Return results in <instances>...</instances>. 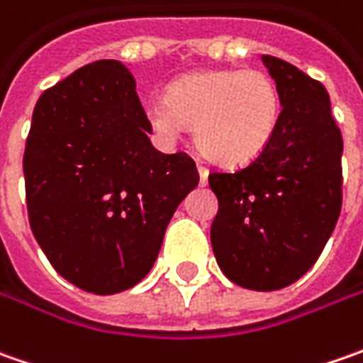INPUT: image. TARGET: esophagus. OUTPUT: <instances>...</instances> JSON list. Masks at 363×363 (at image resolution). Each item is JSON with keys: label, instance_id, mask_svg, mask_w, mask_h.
I'll use <instances>...</instances> for the list:
<instances>
[{"label": "esophagus", "instance_id": "34e87169", "mask_svg": "<svg viewBox=\"0 0 363 363\" xmlns=\"http://www.w3.org/2000/svg\"><path fill=\"white\" fill-rule=\"evenodd\" d=\"M198 172H200V184L206 186L208 184V167L202 165V163H198Z\"/></svg>", "mask_w": 363, "mask_h": 363}]
</instances>
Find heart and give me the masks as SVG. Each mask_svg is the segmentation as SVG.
<instances>
[{
    "mask_svg": "<svg viewBox=\"0 0 363 363\" xmlns=\"http://www.w3.org/2000/svg\"><path fill=\"white\" fill-rule=\"evenodd\" d=\"M145 113L151 127L169 139L194 125L203 155L224 165H242L272 141L281 96L262 70H198L175 80L167 96L153 99Z\"/></svg>",
    "mask_w": 363,
    "mask_h": 363,
    "instance_id": "1",
    "label": "heart"
}]
</instances>
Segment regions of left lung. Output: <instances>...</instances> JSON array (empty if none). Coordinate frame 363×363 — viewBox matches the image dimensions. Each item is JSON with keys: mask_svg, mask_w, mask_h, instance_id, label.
<instances>
[{"mask_svg": "<svg viewBox=\"0 0 363 363\" xmlns=\"http://www.w3.org/2000/svg\"><path fill=\"white\" fill-rule=\"evenodd\" d=\"M262 62L281 96L279 127L246 167L210 174V238L232 283L277 291L313 267L337 224L343 139L321 82L281 58L264 54Z\"/></svg>", "mask_w": 363, "mask_h": 363, "instance_id": "left-lung-1", "label": "left lung"}]
</instances>
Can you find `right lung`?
Listing matches in <instances>:
<instances>
[{"instance_id":"1","label":"right lung","mask_w":363,"mask_h":363,"mask_svg":"<svg viewBox=\"0 0 363 363\" xmlns=\"http://www.w3.org/2000/svg\"><path fill=\"white\" fill-rule=\"evenodd\" d=\"M149 133L119 60L78 68L35 103L23 153L30 226L56 272L86 293L137 285L200 182L188 153H161Z\"/></svg>"}]
</instances>
